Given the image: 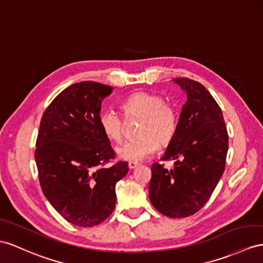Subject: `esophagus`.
<instances>
[{"mask_svg":"<svg viewBox=\"0 0 263 263\" xmlns=\"http://www.w3.org/2000/svg\"><path fill=\"white\" fill-rule=\"evenodd\" d=\"M127 165H129V169H130V170H133V169H136V167L139 165V163L133 162V161H130V162L127 163Z\"/></svg>","mask_w":263,"mask_h":263,"instance_id":"34e87169","label":"esophagus"}]
</instances>
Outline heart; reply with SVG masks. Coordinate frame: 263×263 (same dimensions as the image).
<instances>
[{
    "instance_id": "b5f03b06",
    "label": "heart",
    "mask_w": 263,
    "mask_h": 263,
    "mask_svg": "<svg viewBox=\"0 0 263 263\" xmlns=\"http://www.w3.org/2000/svg\"><path fill=\"white\" fill-rule=\"evenodd\" d=\"M125 117L141 118L137 140L126 141L117 147V156L121 160L140 162L158 150L159 144H169L178 129V112L165 103L163 97L157 93L138 91L127 96L121 103ZM100 126L104 136L119 142L123 134V121L113 110H104L100 114Z\"/></svg>"
}]
</instances>
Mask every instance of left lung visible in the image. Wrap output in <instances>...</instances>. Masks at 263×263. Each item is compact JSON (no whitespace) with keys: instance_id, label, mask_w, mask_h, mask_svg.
<instances>
[{"instance_id":"8db88e82","label":"left lung","mask_w":263,"mask_h":263,"mask_svg":"<svg viewBox=\"0 0 263 263\" xmlns=\"http://www.w3.org/2000/svg\"><path fill=\"white\" fill-rule=\"evenodd\" d=\"M186 94L176 136L161 160H176L173 169L154 163L149 197L169 218H185L203 206L224 171L229 138L223 114L201 83L174 79Z\"/></svg>"}]
</instances>
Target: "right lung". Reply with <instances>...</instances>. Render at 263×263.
<instances>
[{
  "instance_id": "right-lung-1",
  "label": "right lung",
  "mask_w": 263,
  "mask_h": 263,
  "mask_svg": "<svg viewBox=\"0 0 263 263\" xmlns=\"http://www.w3.org/2000/svg\"><path fill=\"white\" fill-rule=\"evenodd\" d=\"M112 87L91 81L72 84L52 101L40 123L34 153L40 184L51 205L78 227H94L113 212L116 184L129 172L100 126L102 100Z\"/></svg>"
}]
</instances>
